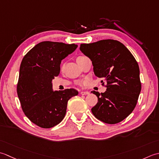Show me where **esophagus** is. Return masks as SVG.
I'll use <instances>...</instances> for the list:
<instances>
[{
    "instance_id": "1",
    "label": "esophagus",
    "mask_w": 159,
    "mask_h": 159,
    "mask_svg": "<svg viewBox=\"0 0 159 159\" xmlns=\"http://www.w3.org/2000/svg\"><path fill=\"white\" fill-rule=\"evenodd\" d=\"M80 94H81V95H89L90 93L88 91H81Z\"/></svg>"
}]
</instances>
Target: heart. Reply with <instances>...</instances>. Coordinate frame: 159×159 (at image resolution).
I'll list each match as a JSON object with an SVG mask.
<instances>
[{"label":"heart","mask_w":159,"mask_h":159,"mask_svg":"<svg viewBox=\"0 0 159 159\" xmlns=\"http://www.w3.org/2000/svg\"><path fill=\"white\" fill-rule=\"evenodd\" d=\"M79 57H77V58H79ZM61 69H62V67H61Z\"/></svg>","instance_id":"obj_1"}]
</instances>
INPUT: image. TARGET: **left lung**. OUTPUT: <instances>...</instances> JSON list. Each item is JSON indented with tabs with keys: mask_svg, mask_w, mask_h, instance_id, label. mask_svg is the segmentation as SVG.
<instances>
[{
	"mask_svg": "<svg viewBox=\"0 0 159 159\" xmlns=\"http://www.w3.org/2000/svg\"><path fill=\"white\" fill-rule=\"evenodd\" d=\"M80 49L92 61L95 75L107 84L106 92H91L98 98L93 114L106 124L121 122L133 111L141 93L137 61L124 44L111 39L81 44Z\"/></svg>",
	"mask_w": 159,
	"mask_h": 159,
	"instance_id": "1",
	"label": "left lung"
}]
</instances>
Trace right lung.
<instances>
[{"mask_svg":"<svg viewBox=\"0 0 159 159\" xmlns=\"http://www.w3.org/2000/svg\"><path fill=\"white\" fill-rule=\"evenodd\" d=\"M77 47L75 44L41 42L22 60L18 97L25 115L39 127L50 128L60 124L66 115L68 101L78 95L73 89H52V80L59 75L61 60Z\"/></svg>","mask_w":159,"mask_h":159,"instance_id":"1","label":"right lung"}]
</instances>
